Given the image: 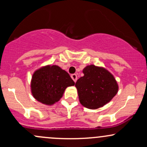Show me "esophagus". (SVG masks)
Segmentation results:
<instances>
[{
    "label": "esophagus",
    "instance_id": "34e87169",
    "mask_svg": "<svg viewBox=\"0 0 147 147\" xmlns=\"http://www.w3.org/2000/svg\"><path fill=\"white\" fill-rule=\"evenodd\" d=\"M71 77H72V80H73L74 82H77V75H76V74H72V75H71Z\"/></svg>",
    "mask_w": 147,
    "mask_h": 147
}]
</instances>
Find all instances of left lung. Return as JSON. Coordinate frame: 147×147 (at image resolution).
I'll list each match as a JSON object with an SVG mask.
<instances>
[{"instance_id": "obj_1", "label": "left lung", "mask_w": 147, "mask_h": 147, "mask_svg": "<svg viewBox=\"0 0 147 147\" xmlns=\"http://www.w3.org/2000/svg\"><path fill=\"white\" fill-rule=\"evenodd\" d=\"M84 75L77 81L75 86L79 102L86 108L97 109L104 106L118 91L115 79L105 68L88 65L83 70Z\"/></svg>"}]
</instances>
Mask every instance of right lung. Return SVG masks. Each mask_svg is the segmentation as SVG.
I'll return each mask as SVG.
<instances>
[{
	"instance_id": "right-lung-1",
	"label": "right lung",
	"mask_w": 147,
	"mask_h": 147,
	"mask_svg": "<svg viewBox=\"0 0 147 147\" xmlns=\"http://www.w3.org/2000/svg\"><path fill=\"white\" fill-rule=\"evenodd\" d=\"M74 85L75 82L66 71L58 65H46L33 74L31 90L37 101L52 105L61 98L67 87Z\"/></svg>"
}]
</instances>
